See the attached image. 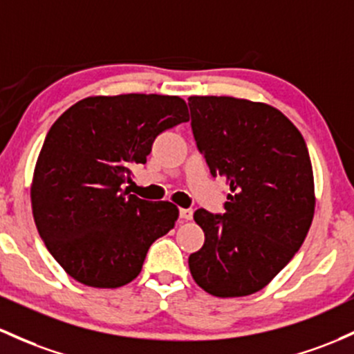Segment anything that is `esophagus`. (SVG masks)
I'll return each instance as SVG.
<instances>
[{"label":"esophagus","mask_w":354,"mask_h":354,"mask_svg":"<svg viewBox=\"0 0 354 354\" xmlns=\"http://www.w3.org/2000/svg\"><path fill=\"white\" fill-rule=\"evenodd\" d=\"M180 218L181 220H192L193 218V209L192 208H181L180 209Z\"/></svg>","instance_id":"esophagus-1"}]
</instances>
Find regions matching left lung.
<instances>
[{
	"label": "left lung",
	"mask_w": 354,
	"mask_h": 354,
	"mask_svg": "<svg viewBox=\"0 0 354 354\" xmlns=\"http://www.w3.org/2000/svg\"><path fill=\"white\" fill-rule=\"evenodd\" d=\"M212 176L227 180L225 213L196 209L205 243L189 255L198 286L216 297L263 289L296 255L314 216L308 146L279 109L235 97L188 99Z\"/></svg>",
	"instance_id": "obj_1"
}]
</instances>
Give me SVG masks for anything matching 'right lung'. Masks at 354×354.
Masks as SVG:
<instances>
[{
  "mask_svg": "<svg viewBox=\"0 0 354 354\" xmlns=\"http://www.w3.org/2000/svg\"><path fill=\"white\" fill-rule=\"evenodd\" d=\"M189 120L181 97L95 95L55 120L32 183L35 225L53 259L80 284L115 289L139 275L154 240L178 220L169 201L122 189L154 139Z\"/></svg>",
  "mask_w": 354,
  "mask_h": 354,
  "instance_id": "obj_1",
  "label": "right lung"
}]
</instances>
